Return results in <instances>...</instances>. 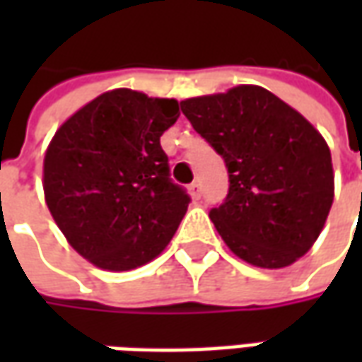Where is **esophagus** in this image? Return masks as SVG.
Segmentation results:
<instances>
[{"mask_svg": "<svg viewBox=\"0 0 362 362\" xmlns=\"http://www.w3.org/2000/svg\"><path fill=\"white\" fill-rule=\"evenodd\" d=\"M189 194H192L194 199H199V197H202V184H199V182H192V184H189Z\"/></svg>", "mask_w": 362, "mask_h": 362, "instance_id": "1", "label": "esophagus"}]
</instances>
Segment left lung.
<instances>
[{"mask_svg":"<svg viewBox=\"0 0 362 362\" xmlns=\"http://www.w3.org/2000/svg\"><path fill=\"white\" fill-rule=\"evenodd\" d=\"M197 134L225 158L228 194L209 211L221 238L252 266H291L316 243L334 202L324 137L256 85L182 100Z\"/></svg>","mask_w":362,"mask_h":362,"instance_id":"1","label":"left lung"}]
</instances>
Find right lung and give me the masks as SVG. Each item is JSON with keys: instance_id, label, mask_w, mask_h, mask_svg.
I'll list each match as a JSON object with an SVG mask.
<instances>
[{"instance_id": "1", "label": "right lung", "mask_w": 362, "mask_h": 362, "mask_svg": "<svg viewBox=\"0 0 362 362\" xmlns=\"http://www.w3.org/2000/svg\"><path fill=\"white\" fill-rule=\"evenodd\" d=\"M178 116L174 98L114 89L75 112L48 145L46 205L96 267L129 272L157 258L186 215L189 196L160 147Z\"/></svg>"}]
</instances>
